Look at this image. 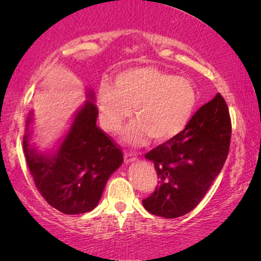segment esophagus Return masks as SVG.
<instances>
[{
	"instance_id": "esophagus-1",
	"label": "esophagus",
	"mask_w": 261,
	"mask_h": 261,
	"mask_svg": "<svg viewBox=\"0 0 261 261\" xmlns=\"http://www.w3.org/2000/svg\"><path fill=\"white\" fill-rule=\"evenodd\" d=\"M137 160H138V158H137V155L134 154V153H130V152L124 153V163H126V164L135 163Z\"/></svg>"
}]
</instances>
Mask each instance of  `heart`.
<instances>
[{
  "mask_svg": "<svg viewBox=\"0 0 261 261\" xmlns=\"http://www.w3.org/2000/svg\"><path fill=\"white\" fill-rule=\"evenodd\" d=\"M197 92L190 81L153 66L126 70L116 77L115 85L103 83L98 89L101 122L113 132L127 117L137 121L124 128L122 138L140 145L149 138L165 142L183 132L194 115Z\"/></svg>",
  "mask_w": 261,
  "mask_h": 261,
  "instance_id": "b5f03b06",
  "label": "heart"
}]
</instances>
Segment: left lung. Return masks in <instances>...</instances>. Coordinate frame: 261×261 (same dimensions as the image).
Instances as JSON below:
<instances>
[{"mask_svg":"<svg viewBox=\"0 0 261 261\" xmlns=\"http://www.w3.org/2000/svg\"><path fill=\"white\" fill-rule=\"evenodd\" d=\"M230 134L227 103L217 94L195 113L179 135L145 155L159 178L154 192L142 201L145 209L165 219L191 212L222 170Z\"/></svg>","mask_w":261,"mask_h":261,"instance_id":"left-lung-1","label":"left lung"}]
</instances>
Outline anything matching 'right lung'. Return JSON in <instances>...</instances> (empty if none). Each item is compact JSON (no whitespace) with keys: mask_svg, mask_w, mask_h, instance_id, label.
Segmentation results:
<instances>
[{"mask_svg":"<svg viewBox=\"0 0 261 261\" xmlns=\"http://www.w3.org/2000/svg\"><path fill=\"white\" fill-rule=\"evenodd\" d=\"M87 97L52 152H40L31 144L33 112L28 114L23 135L24 156L37 189L49 205L67 215L91 212L123 162L119 146L96 124L98 110L89 89Z\"/></svg>","mask_w":261,"mask_h":261,"instance_id":"add662e5","label":"right lung"}]
</instances>
